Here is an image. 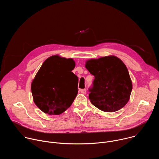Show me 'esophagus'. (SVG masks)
I'll return each instance as SVG.
<instances>
[{
  "instance_id": "esophagus-1",
  "label": "esophagus",
  "mask_w": 159,
  "mask_h": 159,
  "mask_svg": "<svg viewBox=\"0 0 159 159\" xmlns=\"http://www.w3.org/2000/svg\"><path fill=\"white\" fill-rule=\"evenodd\" d=\"M80 91L81 93L82 94H85L86 93V89H80Z\"/></svg>"
}]
</instances>
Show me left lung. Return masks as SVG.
<instances>
[{"label": "left lung", "mask_w": 159, "mask_h": 159, "mask_svg": "<svg viewBox=\"0 0 159 159\" xmlns=\"http://www.w3.org/2000/svg\"><path fill=\"white\" fill-rule=\"evenodd\" d=\"M85 68L94 75L89 98L94 106L104 112H115L128 102L132 82L127 67L115 56L90 59Z\"/></svg>", "instance_id": "left-lung-1"}]
</instances>
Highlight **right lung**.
<instances>
[{"mask_svg": "<svg viewBox=\"0 0 159 159\" xmlns=\"http://www.w3.org/2000/svg\"><path fill=\"white\" fill-rule=\"evenodd\" d=\"M72 58L59 55L48 58L31 83L34 102L43 112L59 115L73 103L78 93V77L72 70Z\"/></svg>", "mask_w": 159, "mask_h": 159, "instance_id": "1", "label": "right lung"}]
</instances>
